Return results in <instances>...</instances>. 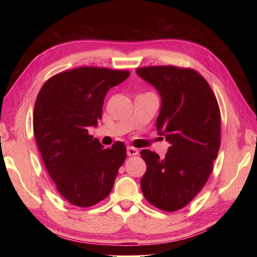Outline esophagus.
Here are the masks:
<instances>
[{
	"instance_id": "1",
	"label": "esophagus",
	"mask_w": 257,
	"mask_h": 257,
	"mask_svg": "<svg viewBox=\"0 0 257 257\" xmlns=\"http://www.w3.org/2000/svg\"><path fill=\"white\" fill-rule=\"evenodd\" d=\"M138 154H139L138 149L134 148V147H128V148H127V155H128L129 157H132V156H137Z\"/></svg>"
}]
</instances>
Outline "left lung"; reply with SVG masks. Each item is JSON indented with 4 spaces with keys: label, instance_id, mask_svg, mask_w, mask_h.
Wrapping results in <instances>:
<instances>
[{
    "label": "left lung",
    "instance_id": "8db88e82",
    "mask_svg": "<svg viewBox=\"0 0 257 257\" xmlns=\"http://www.w3.org/2000/svg\"><path fill=\"white\" fill-rule=\"evenodd\" d=\"M137 74L161 96L157 129L169 141L166 157L141 150L147 170L140 187L158 209L174 212L192 201L213 170L221 145V112L209 83L192 68L140 67Z\"/></svg>",
    "mask_w": 257,
    "mask_h": 257
}]
</instances>
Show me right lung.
I'll use <instances>...</instances> for the list:
<instances>
[{"instance_id":"1","label":"right lung","mask_w":257,"mask_h":257,"mask_svg":"<svg viewBox=\"0 0 257 257\" xmlns=\"http://www.w3.org/2000/svg\"><path fill=\"white\" fill-rule=\"evenodd\" d=\"M129 70L84 66L58 73L38 92L33 130L55 188L70 204L88 207L106 199L127 157L121 141L103 148L88 134L101 119L103 99Z\"/></svg>"}]
</instances>
